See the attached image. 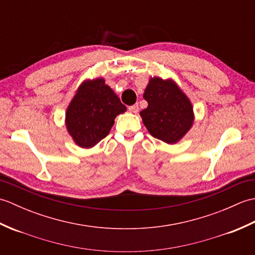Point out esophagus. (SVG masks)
<instances>
[{"instance_id": "34e87169", "label": "esophagus", "mask_w": 255, "mask_h": 255, "mask_svg": "<svg viewBox=\"0 0 255 255\" xmlns=\"http://www.w3.org/2000/svg\"><path fill=\"white\" fill-rule=\"evenodd\" d=\"M128 111L130 112V113H132V114H137L138 111H139L138 104H134V105H132V106H129V107H128Z\"/></svg>"}]
</instances>
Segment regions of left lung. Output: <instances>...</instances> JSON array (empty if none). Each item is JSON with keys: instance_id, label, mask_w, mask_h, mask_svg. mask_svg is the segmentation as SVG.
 Listing matches in <instances>:
<instances>
[{"instance_id": "1", "label": "left lung", "mask_w": 255, "mask_h": 255, "mask_svg": "<svg viewBox=\"0 0 255 255\" xmlns=\"http://www.w3.org/2000/svg\"><path fill=\"white\" fill-rule=\"evenodd\" d=\"M148 107L140 112L151 136L167 144H175L194 124L191 100L173 79L151 77L143 93Z\"/></svg>"}]
</instances>
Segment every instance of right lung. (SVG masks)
Returning a JSON list of instances; mask_svg holds the SVG:
<instances>
[{
  "label": "right lung",
  "instance_id": "1",
  "mask_svg": "<svg viewBox=\"0 0 255 255\" xmlns=\"http://www.w3.org/2000/svg\"><path fill=\"white\" fill-rule=\"evenodd\" d=\"M126 111L104 78L86 79L69 103L64 123L74 143L91 149L110 133L115 118Z\"/></svg>",
  "mask_w": 255,
  "mask_h": 255
}]
</instances>
